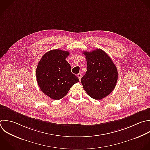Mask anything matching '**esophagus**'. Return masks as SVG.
I'll use <instances>...</instances> for the list:
<instances>
[{
  "mask_svg": "<svg viewBox=\"0 0 150 150\" xmlns=\"http://www.w3.org/2000/svg\"><path fill=\"white\" fill-rule=\"evenodd\" d=\"M77 77L79 78V79L80 80L81 78V73H79L77 74Z\"/></svg>",
  "mask_w": 150,
  "mask_h": 150,
  "instance_id": "1",
  "label": "esophagus"
}]
</instances>
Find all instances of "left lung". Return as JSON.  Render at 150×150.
<instances>
[{"label": "left lung", "instance_id": "8db88e82", "mask_svg": "<svg viewBox=\"0 0 150 150\" xmlns=\"http://www.w3.org/2000/svg\"><path fill=\"white\" fill-rule=\"evenodd\" d=\"M87 71L81 79L83 88L95 100H101L114 89L118 79L116 66L110 56L100 49L84 52Z\"/></svg>", "mask_w": 150, "mask_h": 150}]
</instances>
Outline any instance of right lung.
<instances>
[{"mask_svg": "<svg viewBox=\"0 0 150 150\" xmlns=\"http://www.w3.org/2000/svg\"><path fill=\"white\" fill-rule=\"evenodd\" d=\"M69 54L59 49L50 50L42 56L37 66L38 84L42 91L52 99L62 98L70 87L79 81L66 60Z\"/></svg>", "mask_w": 150, "mask_h": 150, "instance_id": "obj_1", "label": "right lung"}]
</instances>
